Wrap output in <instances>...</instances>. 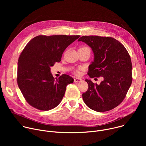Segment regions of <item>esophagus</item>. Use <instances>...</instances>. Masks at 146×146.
Masks as SVG:
<instances>
[{
    "instance_id": "1",
    "label": "esophagus",
    "mask_w": 146,
    "mask_h": 146,
    "mask_svg": "<svg viewBox=\"0 0 146 146\" xmlns=\"http://www.w3.org/2000/svg\"><path fill=\"white\" fill-rule=\"evenodd\" d=\"M82 80L81 78H77V77H74V81L75 82H78L79 81H81Z\"/></svg>"
}]
</instances>
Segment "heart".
<instances>
[{"instance_id":"b5f03b06","label":"heart","mask_w":146,"mask_h":146,"mask_svg":"<svg viewBox=\"0 0 146 146\" xmlns=\"http://www.w3.org/2000/svg\"><path fill=\"white\" fill-rule=\"evenodd\" d=\"M73 72H74V73L76 75H79L80 73V70H79V69H74Z\"/></svg>"}]
</instances>
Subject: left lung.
Listing matches in <instances>:
<instances>
[{"instance_id": "1", "label": "left lung", "mask_w": 146, "mask_h": 146, "mask_svg": "<svg viewBox=\"0 0 146 146\" xmlns=\"http://www.w3.org/2000/svg\"><path fill=\"white\" fill-rule=\"evenodd\" d=\"M88 45L94 54L89 66L91 78L103 77L99 85L90 80L82 99L91 109L98 112L111 110L123 101L132 81V65L125 47L111 37L83 36L78 40Z\"/></svg>"}]
</instances>
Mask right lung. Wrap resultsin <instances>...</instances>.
<instances>
[{
	"instance_id": "obj_1",
	"label": "right lung",
	"mask_w": 146,
	"mask_h": 146,
	"mask_svg": "<svg viewBox=\"0 0 146 146\" xmlns=\"http://www.w3.org/2000/svg\"><path fill=\"white\" fill-rule=\"evenodd\" d=\"M79 35H39L29 41L18 59L17 83L32 107L47 111L56 107L73 78L62 74L55 80L50 67L59 62L65 49Z\"/></svg>"
}]
</instances>
